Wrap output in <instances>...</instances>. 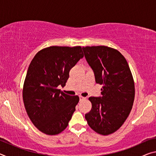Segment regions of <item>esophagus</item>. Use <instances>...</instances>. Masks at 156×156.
Here are the masks:
<instances>
[{
	"label": "esophagus",
	"mask_w": 156,
	"mask_h": 156,
	"mask_svg": "<svg viewBox=\"0 0 156 156\" xmlns=\"http://www.w3.org/2000/svg\"><path fill=\"white\" fill-rule=\"evenodd\" d=\"M86 99V97H83V96H80V101H82V100H85Z\"/></svg>",
	"instance_id": "obj_1"
}]
</instances>
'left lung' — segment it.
<instances>
[{
  "label": "left lung",
  "mask_w": 156,
  "mask_h": 156,
  "mask_svg": "<svg viewBox=\"0 0 156 156\" xmlns=\"http://www.w3.org/2000/svg\"><path fill=\"white\" fill-rule=\"evenodd\" d=\"M93 69L96 83L102 84L100 97H90V112L85 114L96 133L109 135L120 128L133 106L135 86L127 61L117 49L107 46L83 47Z\"/></svg>",
  "instance_id": "obj_1"
}]
</instances>
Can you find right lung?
<instances>
[{"instance_id": "right-lung-1", "label": "right lung", "mask_w": 156, "mask_h": 156, "mask_svg": "<svg viewBox=\"0 0 156 156\" xmlns=\"http://www.w3.org/2000/svg\"><path fill=\"white\" fill-rule=\"evenodd\" d=\"M82 47L51 46L39 51L29 66L23 98L34 126L47 135L64 131L79 102L57 87H64L71 69L83 58Z\"/></svg>"}]
</instances>
